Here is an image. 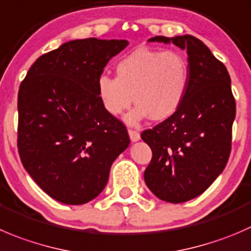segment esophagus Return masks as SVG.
Segmentation results:
<instances>
[{
	"mask_svg": "<svg viewBox=\"0 0 251 251\" xmlns=\"http://www.w3.org/2000/svg\"><path fill=\"white\" fill-rule=\"evenodd\" d=\"M128 136H130V140L132 142H136V141H138L141 138L140 132H137L136 130H128Z\"/></svg>",
	"mask_w": 251,
	"mask_h": 251,
	"instance_id": "esophagus-1",
	"label": "esophagus"
}]
</instances>
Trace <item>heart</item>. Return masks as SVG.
I'll use <instances>...</instances> for the list:
<instances>
[{"label":"heart","instance_id":"1","mask_svg":"<svg viewBox=\"0 0 251 251\" xmlns=\"http://www.w3.org/2000/svg\"><path fill=\"white\" fill-rule=\"evenodd\" d=\"M189 82L190 66L182 53L137 48L119 60L116 77H98L97 96L105 113L114 118L135 101L137 105L126 121L137 125L146 118H172L184 101Z\"/></svg>","mask_w":251,"mask_h":251}]
</instances>
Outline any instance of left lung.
Masks as SVG:
<instances>
[{
  "mask_svg": "<svg viewBox=\"0 0 251 251\" xmlns=\"http://www.w3.org/2000/svg\"><path fill=\"white\" fill-rule=\"evenodd\" d=\"M148 41L186 50L190 82L179 110L141 133L152 150L145 181L158 199L180 203L198 198L223 172L232 148L235 100L227 69L193 35Z\"/></svg>",
  "mask_w": 251,
  "mask_h": 251,
  "instance_id": "left-lung-1",
  "label": "left lung"
}]
</instances>
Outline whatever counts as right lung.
<instances>
[{
	"label": "right lung",
	"mask_w": 251,
	"mask_h": 251,
	"mask_svg": "<svg viewBox=\"0 0 251 251\" xmlns=\"http://www.w3.org/2000/svg\"><path fill=\"white\" fill-rule=\"evenodd\" d=\"M127 40L89 38L44 53L18 92V152L34 181L55 200L96 199L110 167L130 145L127 130L105 113L97 79Z\"/></svg>",
	"instance_id": "obj_1"
}]
</instances>
